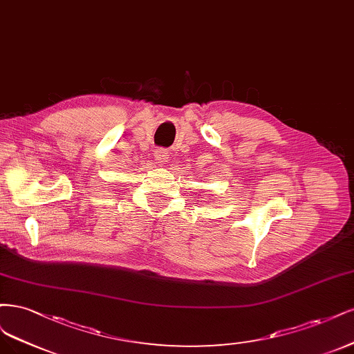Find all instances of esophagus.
Returning a JSON list of instances; mask_svg holds the SVG:
<instances>
[{
    "label": "esophagus",
    "mask_w": 354,
    "mask_h": 354,
    "mask_svg": "<svg viewBox=\"0 0 354 354\" xmlns=\"http://www.w3.org/2000/svg\"><path fill=\"white\" fill-rule=\"evenodd\" d=\"M154 158H156L157 163L166 162L167 160V150H166V148H156Z\"/></svg>",
    "instance_id": "34e87169"
}]
</instances>
